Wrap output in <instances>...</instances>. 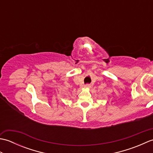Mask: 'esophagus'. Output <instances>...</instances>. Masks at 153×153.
Returning a JSON list of instances; mask_svg holds the SVG:
<instances>
[{"label":"esophagus","instance_id":"obj_1","mask_svg":"<svg viewBox=\"0 0 153 153\" xmlns=\"http://www.w3.org/2000/svg\"><path fill=\"white\" fill-rule=\"evenodd\" d=\"M90 85H89V84H86V85H85V86H84V87H90Z\"/></svg>","mask_w":153,"mask_h":153}]
</instances>
